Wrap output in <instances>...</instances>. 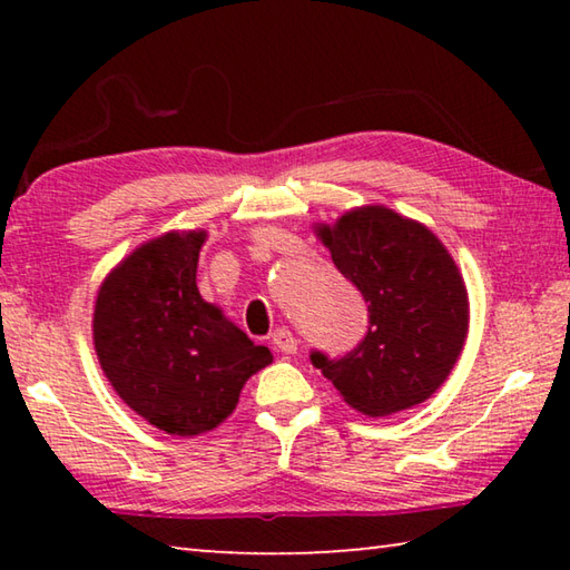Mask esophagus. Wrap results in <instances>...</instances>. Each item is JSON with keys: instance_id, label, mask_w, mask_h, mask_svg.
<instances>
[{"instance_id": "esophagus-1", "label": "esophagus", "mask_w": 570, "mask_h": 570, "mask_svg": "<svg viewBox=\"0 0 570 570\" xmlns=\"http://www.w3.org/2000/svg\"><path fill=\"white\" fill-rule=\"evenodd\" d=\"M272 342H274V346L278 352H284V354H296V350H298V342H296V336L286 330V326H282V330H276L274 334H272Z\"/></svg>"}]
</instances>
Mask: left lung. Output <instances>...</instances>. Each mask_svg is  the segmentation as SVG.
Listing matches in <instances>:
<instances>
[{"label":"left lung","mask_w":570,"mask_h":570,"mask_svg":"<svg viewBox=\"0 0 570 570\" xmlns=\"http://www.w3.org/2000/svg\"><path fill=\"white\" fill-rule=\"evenodd\" d=\"M314 230L370 312L360 346L342 360L312 352L316 370L366 417L430 400L468 340L470 302L455 258L428 226L387 206L352 208Z\"/></svg>","instance_id":"left-lung-1"}]
</instances>
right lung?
Wrapping results in <instances>:
<instances>
[{
	"label": "right lung",
	"instance_id": "right-lung-1",
	"mask_svg": "<svg viewBox=\"0 0 570 570\" xmlns=\"http://www.w3.org/2000/svg\"><path fill=\"white\" fill-rule=\"evenodd\" d=\"M206 230H168L105 276L92 342L118 397L168 435L196 438L236 410L250 374L274 362L196 286Z\"/></svg>",
	"mask_w": 570,
	"mask_h": 570
}]
</instances>
